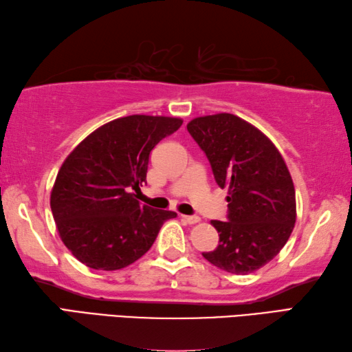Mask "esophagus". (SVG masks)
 I'll return each mask as SVG.
<instances>
[{"label": "esophagus", "instance_id": "obj_1", "mask_svg": "<svg viewBox=\"0 0 352 352\" xmlns=\"http://www.w3.org/2000/svg\"><path fill=\"white\" fill-rule=\"evenodd\" d=\"M182 219H183V221L188 223V224H197V223H199V217H195V215H182Z\"/></svg>", "mask_w": 352, "mask_h": 352}]
</instances>
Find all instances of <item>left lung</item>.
<instances>
[{
    "mask_svg": "<svg viewBox=\"0 0 352 352\" xmlns=\"http://www.w3.org/2000/svg\"><path fill=\"white\" fill-rule=\"evenodd\" d=\"M188 131L219 188L229 189L227 221H210L219 244L203 256L233 274L256 272L282 250L296 223V192L284 158L264 133L229 113L197 117Z\"/></svg>",
    "mask_w": 352,
    "mask_h": 352,
    "instance_id": "obj_1",
    "label": "left lung"
}]
</instances>
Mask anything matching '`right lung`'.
<instances>
[{"label": "right lung", "mask_w": 352, "mask_h": 352, "mask_svg": "<svg viewBox=\"0 0 352 352\" xmlns=\"http://www.w3.org/2000/svg\"><path fill=\"white\" fill-rule=\"evenodd\" d=\"M183 120L134 114L108 122L65 158L52 189L59 236L76 259L94 270H120L146 253L170 210L135 199L146 182L149 154Z\"/></svg>", "instance_id": "obj_1"}]
</instances>
